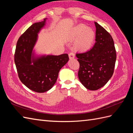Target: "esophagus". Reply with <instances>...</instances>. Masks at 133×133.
<instances>
[{
	"instance_id": "obj_1",
	"label": "esophagus",
	"mask_w": 133,
	"mask_h": 133,
	"mask_svg": "<svg viewBox=\"0 0 133 133\" xmlns=\"http://www.w3.org/2000/svg\"><path fill=\"white\" fill-rule=\"evenodd\" d=\"M69 57L70 59H74L75 58V54L74 53H72V52H71V53H70L69 54Z\"/></svg>"
}]
</instances>
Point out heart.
Masks as SVG:
<instances>
[{
	"label": "heart",
	"instance_id": "obj_1",
	"mask_svg": "<svg viewBox=\"0 0 133 133\" xmlns=\"http://www.w3.org/2000/svg\"><path fill=\"white\" fill-rule=\"evenodd\" d=\"M68 37L71 40L78 38L75 42L76 49L86 51L89 49L93 44L95 32L90 28H87L84 24H79L70 30Z\"/></svg>",
	"mask_w": 133,
	"mask_h": 133
}]
</instances>
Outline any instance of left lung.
Here are the masks:
<instances>
[{
  "label": "left lung",
  "instance_id": "8db88e82",
  "mask_svg": "<svg viewBox=\"0 0 133 133\" xmlns=\"http://www.w3.org/2000/svg\"><path fill=\"white\" fill-rule=\"evenodd\" d=\"M95 43L85 53H76L80 66L78 78L87 89L96 90L103 87L113 74L116 58L114 41L111 35L94 22Z\"/></svg>",
  "mask_w": 133,
  "mask_h": 133
}]
</instances>
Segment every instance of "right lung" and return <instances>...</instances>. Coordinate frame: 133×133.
Returning <instances> with one entry per match:
<instances>
[{
  "label": "right lung",
  "mask_w": 133,
  "mask_h": 133,
  "mask_svg": "<svg viewBox=\"0 0 133 133\" xmlns=\"http://www.w3.org/2000/svg\"><path fill=\"white\" fill-rule=\"evenodd\" d=\"M45 21L33 24L20 37L14 54L19 79L29 89L37 92L47 91L53 87L59 70L69 60L67 54L34 57L33 48Z\"/></svg>",
  "instance_id": "right-lung-1"
}]
</instances>
